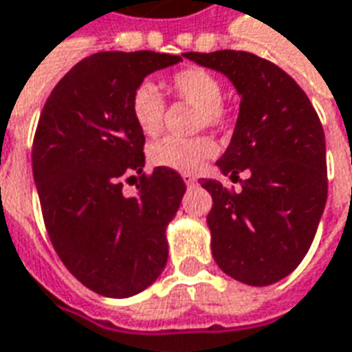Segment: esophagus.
I'll list each match as a JSON object with an SVG mask.
<instances>
[{
	"instance_id": "34e87169",
	"label": "esophagus",
	"mask_w": 352,
	"mask_h": 352,
	"mask_svg": "<svg viewBox=\"0 0 352 352\" xmlns=\"http://www.w3.org/2000/svg\"><path fill=\"white\" fill-rule=\"evenodd\" d=\"M183 181H184V184H186V186H194V184H196V177L188 175V173H184Z\"/></svg>"
}]
</instances>
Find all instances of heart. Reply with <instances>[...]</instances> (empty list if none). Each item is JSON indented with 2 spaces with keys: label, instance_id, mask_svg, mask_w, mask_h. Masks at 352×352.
Here are the masks:
<instances>
[{
  "label": "heart",
  "instance_id": "1",
  "mask_svg": "<svg viewBox=\"0 0 352 352\" xmlns=\"http://www.w3.org/2000/svg\"><path fill=\"white\" fill-rule=\"evenodd\" d=\"M169 91L179 100L190 102L198 108L196 124L204 127H223L230 112L223 102V85L215 74L200 66H188L169 78ZM131 116L142 133L154 137L164 127L166 102L152 83L137 85L131 95ZM217 154V144L210 137H166L151 146V162L160 168L173 169L179 173H196Z\"/></svg>",
  "mask_w": 352,
  "mask_h": 352
}]
</instances>
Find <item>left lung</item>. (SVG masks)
<instances>
[{"label":"left lung","mask_w":352,"mask_h":352,"mask_svg":"<svg viewBox=\"0 0 352 352\" xmlns=\"http://www.w3.org/2000/svg\"><path fill=\"white\" fill-rule=\"evenodd\" d=\"M225 74L242 97L234 133L217 160L223 175L248 179L240 192L201 179L219 269L250 286H269L309 252L328 198L326 141L316 110L282 68L245 51L184 53Z\"/></svg>","instance_id":"left-lung-1"}]
</instances>
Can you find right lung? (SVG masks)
Masks as SVG:
<instances>
[{
  "instance_id": "right-lung-1",
  "label": "right lung",
  "mask_w": 352,
  "mask_h": 352,
  "mask_svg": "<svg viewBox=\"0 0 352 352\" xmlns=\"http://www.w3.org/2000/svg\"><path fill=\"white\" fill-rule=\"evenodd\" d=\"M181 56L95 53L56 83L41 110L32 169L45 228L66 269L99 296H135L168 263L166 227L186 186L173 169L142 171L144 133L129 104L148 74ZM135 175L138 194L125 197L123 181Z\"/></svg>"
}]
</instances>
